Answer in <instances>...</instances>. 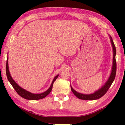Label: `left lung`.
<instances>
[{
  "instance_id": "8db88e82",
  "label": "left lung",
  "mask_w": 125,
  "mask_h": 125,
  "mask_svg": "<svg viewBox=\"0 0 125 125\" xmlns=\"http://www.w3.org/2000/svg\"><path fill=\"white\" fill-rule=\"evenodd\" d=\"M109 37L110 39V42L112 44V48H113V65L112 68V71L110 76L106 83H104V85L102 86L100 89H99L96 91L94 92L93 93L89 94H85L78 93L76 90L73 89V88L72 87L71 85V90L73 94L76 95V96L81 100H95L97 99L100 98L104 95L105 94L107 90L110 88L111 85L113 83L114 79H115V77L116 74V69H117V64H116V60H115V55H116V49L115 45H114L112 37L109 35Z\"/></svg>"
}]
</instances>
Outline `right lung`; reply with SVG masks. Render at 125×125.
I'll return each instance as SVG.
<instances>
[{"mask_svg": "<svg viewBox=\"0 0 125 125\" xmlns=\"http://www.w3.org/2000/svg\"><path fill=\"white\" fill-rule=\"evenodd\" d=\"M8 59L7 60L6 62V74L7 77V79L8 81L10 82L12 86H13V88H14V89L16 90L17 93L20 96H21L23 98L26 99V100H40V99L44 98L45 97L49 94L51 92V90L52 89L53 85L54 82L56 81V78L59 77V74H57V76L54 77V78L53 80L52 83H51L50 87H49L48 89L46 90L45 92H43L42 93L40 94H34L31 92L27 91V90L24 89L23 88H22L21 87H20L14 80H13V78H12V77L10 74V71H9V68H8Z\"/></svg>", "mask_w": 125, "mask_h": 125, "instance_id": "obj_1", "label": "right lung"}]
</instances>
